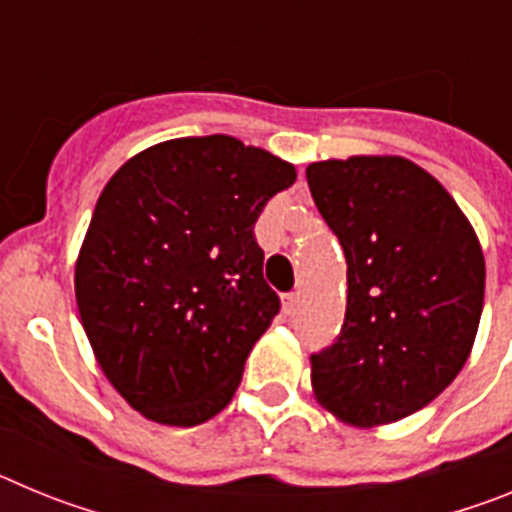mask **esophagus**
Instances as JSON below:
<instances>
[{"label":"esophagus","instance_id":"34e87169","mask_svg":"<svg viewBox=\"0 0 512 512\" xmlns=\"http://www.w3.org/2000/svg\"><path fill=\"white\" fill-rule=\"evenodd\" d=\"M297 310H300V289H297V292H289V295L284 297V312H287V315H295Z\"/></svg>","mask_w":512,"mask_h":512}]
</instances>
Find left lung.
I'll return each mask as SVG.
<instances>
[{"label": "left lung", "mask_w": 512, "mask_h": 512, "mask_svg": "<svg viewBox=\"0 0 512 512\" xmlns=\"http://www.w3.org/2000/svg\"><path fill=\"white\" fill-rule=\"evenodd\" d=\"M305 174L348 264L346 318L310 356L312 390L351 425L395 423L467 364L485 256L454 197L408 158H333Z\"/></svg>", "instance_id": "1"}]
</instances>
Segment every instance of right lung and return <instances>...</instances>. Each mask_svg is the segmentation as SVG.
<instances>
[{"label": "right lung", "instance_id": "1", "mask_svg": "<svg viewBox=\"0 0 512 512\" xmlns=\"http://www.w3.org/2000/svg\"><path fill=\"white\" fill-rule=\"evenodd\" d=\"M295 166L230 135L176 138L122 164L76 261L102 372L138 413L200 425L233 400L282 302L253 225Z\"/></svg>", "mask_w": 512, "mask_h": 512}]
</instances>
